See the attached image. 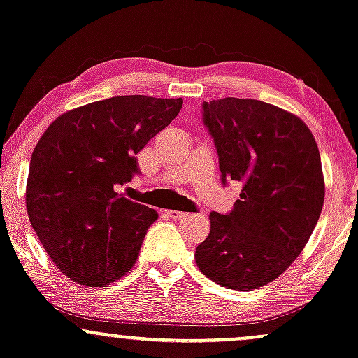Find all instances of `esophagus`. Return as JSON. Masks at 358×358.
<instances>
[{
    "label": "esophagus",
    "mask_w": 358,
    "mask_h": 358,
    "mask_svg": "<svg viewBox=\"0 0 358 358\" xmlns=\"http://www.w3.org/2000/svg\"><path fill=\"white\" fill-rule=\"evenodd\" d=\"M166 215H167V218H172V220H187L192 216V215H189V213L176 211V210H169V211H166Z\"/></svg>",
    "instance_id": "esophagus-1"
}]
</instances>
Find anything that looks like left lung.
Returning a JSON list of instances; mask_svg holds the SVG:
<instances>
[{"instance_id":"obj_1","label":"left lung","mask_w":358,"mask_h":358,"mask_svg":"<svg viewBox=\"0 0 358 358\" xmlns=\"http://www.w3.org/2000/svg\"><path fill=\"white\" fill-rule=\"evenodd\" d=\"M223 182H242L228 215L213 211L196 264L233 291L259 289L296 260L315 230L324 201L316 140L299 116L259 99L203 103Z\"/></svg>"}]
</instances>
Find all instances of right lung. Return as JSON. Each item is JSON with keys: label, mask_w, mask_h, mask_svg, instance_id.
<instances>
[{"label": "right lung", "mask_w": 358, "mask_h": 358, "mask_svg": "<svg viewBox=\"0 0 358 358\" xmlns=\"http://www.w3.org/2000/svg\"><path fill=\"white\" fill-rule=\"evenodd\" d=\"M182 98L115 96L66 111L30 159L27 213L52 262L74 282L104 287L134 267L157 211L116 191L135 155L178 116Z\"/></svg>", "instance_id": "right-lung-1"}]
</instances>
